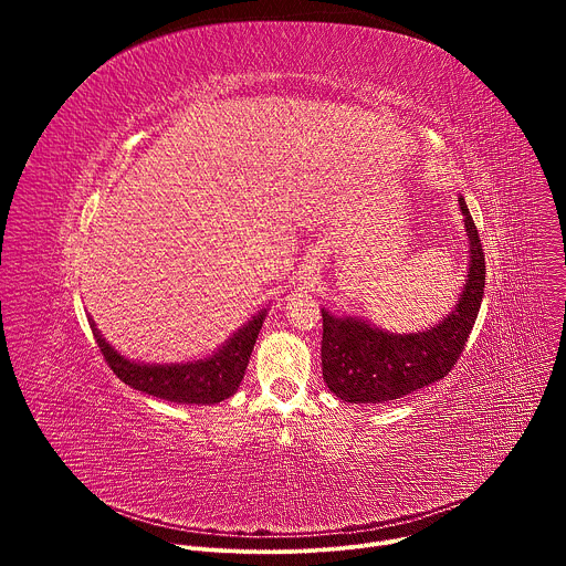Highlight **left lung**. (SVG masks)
Masks as SVG:
<instances>
[{
	"label": "left lung",
	"instance_id": "1",
	"mask_svg": "<svg viewBox=\"0 0 566 566\" xmlns=\"http://www.w3.org/2000/svg\"><path fill=\"white\" fill-rule=\"evenodd\" d=\"M470 237V271L457 308L441 325L408 336L374 329L322 308V378L347 402H385L448 376L465 349L486 284V255L476 226L459 199Z\"/></svg>",
	"mask_w": 566,
	"mask_h": 566
}]
</instances>
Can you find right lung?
Wrapping results in <instances>:
<instances>
[{
    "label": "right lung",
    "instance_id": "1",
    "mask_svg": "<svg viewBox=\"0 0 566 566\" xmlns=\"http://www.w3.org/2000/svg\"><path fill=\"white\" fill-rule=\"evenodd\" d=\"M264 315L266 313H260L244 329H239L214 356L190 365H138L116 354L101 338L96 327L94 336L105 363L125 385L170 402L212 406V402L232 396L244 378Z\"/></svg>",
    "mask_w": 566,
    "mask_h": 566
}]
</instances>
